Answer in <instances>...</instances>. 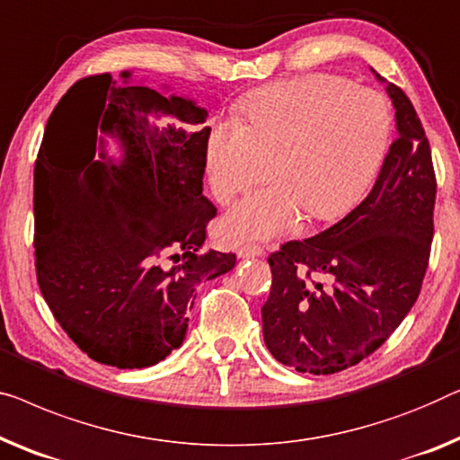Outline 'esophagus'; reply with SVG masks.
Returning <instances> with one entry per match:
<instances>
[{
    "label": "esophagus",
    "mask_w": 460,
    "mask_h": 460,
    "mask_svg": "<svg viewBox=\"0 0 460 460\" xmlns=\"http://www.w3.org/2000/svg\"><path fill=\"white\" fill-rule=\"evenodd\" d=\"M263 252V249L259 244H255V243H246V244H243V246H238V251H236V255L241 257V259H249V257H259Z\"/></svg>",
    "instance_id": "1"
}]
</instances>
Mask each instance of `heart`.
<instances>
[{"instance_id":"obj_1","label":"heart","mask_w":460,"mask_h":460,"mask_svg":"<svg viewBox=\"0 0 460 460\" xmlns=\"http://www.w3.org/2000/svg\"><path fill=\"white\" fill-rule=\"evenodd\" d=\"M241 119H216L208 137L214 197L230 203L276 172L282 184L252 192L226 217L232 238L271 236L298 214L334 219L369 184L390 137L388 105L376 91L334 75H307L252 91Z\"/></svg>"}]
</instances>
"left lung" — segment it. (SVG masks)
<instances>
[{
  "label": "left lung",
  "mask_w": 460,
  "mask_h": 460,
  "mask_svg": "<svg viewBox=\"0 0 460 460\" xmlns=\"http://www.w3.org/2000/svg\"><path fill=\"white\" fill-rule=\"evenodd\" d=\"M398 137L369 195L341 222L268 257L263 338L279 363L328 376L388 341L415 305L434 238L436 172L411 99L388 84Z\"/></svg>",
  "instance_id": "8db88e82"
}]
</instances>
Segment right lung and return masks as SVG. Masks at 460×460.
<instances>
[{
  "mask_svg": "<svg viewBox=\"0 0 460 460\" xmlns=\"http://www.w3.org/2000/svg\"><path fill=\"white\" fill-rule=\"evenodd\" d=\"M111 78H81L53 108L35 162V270L45 303L93 361L155 365L182 344L195 288L234 268L205 249L216 208L205 199L209 126L182 97ZM151 111L184 127L159 131ZM125 145L119 169L96 130Z\"/></svg>",
  "mask_w": 460,
  "mask_h": 460,
  "instance_id": "add662e5",
  "label": "right lung"
}]
</instances>
